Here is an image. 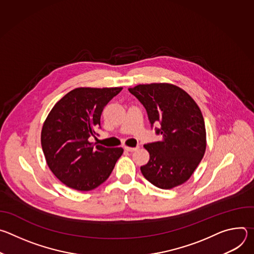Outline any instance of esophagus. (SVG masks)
Instances as JSON below:
<instances>
[{
    "label": "esophagus",
    "instance_id": "1",
    "mask_svg": "<svg viewBox=\"0 0 254 254\" xmlns=\"http://www.w3.org/2000/svg\"><path fill=\"white\" fill-rule=\"evenodd\" d=\"M139 147L137 146V147H135V148H129V147H125V150L126 151H127V152H134V151H136L137 149H138Z\"/></svg>",
    "mask_w": 254,
    "mask_h": 254
}]
</instances>
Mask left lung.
Wrapping results in <instances>:
<instances>
[{"label":"left lung","mask_w":254,"mask_h":254,"mask_svg":"<svg viewBox=\"0 0 254 254\" xmlns=\"http://www.w3.org/2000/svg\"><path fill=\"white\" fill-rule=\"evenodd\" d=\"M128 91L146 108L151 127L163 139L144 144L150 161L140 172L160 189L185 183L206 150L205 123L199 106L183 89L169 83L139 84Z\"/></svg>","instance_id":"left-lung-1"}]
</instances>
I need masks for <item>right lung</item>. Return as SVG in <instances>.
<instances>
[{"label": "right lung", "instance_id": "add662e5", "mask_svg": "<svg viewBox=\"0 0 254 254\" xmlns=\"http://www.w3.org/2000/svg\"><path fill=\"white\" fill-rule=\"evenodd\" d=\"M114 88H75L51 110L41 132L42 150L52 173L67 187L90 191L112 174L122 148H105L89 141L100 128L104 106L122 91Z\"/></svg>", "mask_w": 254, "mask_h": 254}]
</instances>
